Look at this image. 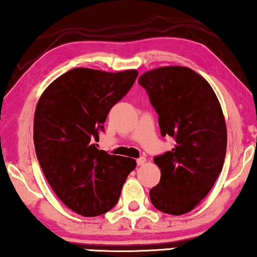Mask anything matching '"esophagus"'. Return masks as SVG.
Listing matches in <instances>:
<instances>
[{"mask_svg":"<svg viewBox=\"0 0 257 257\" xmlns=\"http://www.w3.org/2000/svg\"><path fill=\"white\" fill-rule=\"evenodd\" d=\"M146 163V158H144V156H141V158H139L137 160V165L138 166H143Z\"/></svg>","mask_w":257,"mask_h":257,"instance_id":"1","label":"esophagus"}]
</instances>
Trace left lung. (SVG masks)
<instances>
[{"label": "left lung", "instance_id": "obj_1", "mask_svg": "<svg viewBox=\"0 0 257 257\" xmlns=\"http://www.w3.org/2000/svg\"><path fill=\"white\" fill-rule=\"evenodd\" d=\"M159 114L162 137L172 151L155 156L161 170L151 202L165 213H188L206 197L224 166L227 131L220 103L209 82L188 67L148 70L138 80Z\"/></svg>", "mask_w": 257, "mask_h": 257}]
</instances>
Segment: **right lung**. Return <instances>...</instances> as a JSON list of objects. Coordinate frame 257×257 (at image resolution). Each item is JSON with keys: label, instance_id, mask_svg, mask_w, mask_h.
I'll use <instances>...</instances> for the list:
<instances>
[{"label": "right lung", "instance_id": "1", "mask_svg": "<svg viewBox=\"0 0 257 257\" xmlns=\"http://www.w3.org/2000/svg\"><path fill=\"white\" fill-rule=\"evenodd\" d=\"M136 69L118 73L74 68L45 89L37 104L33 141L48 184L70 210L83 217L110 211L135 159L98 150L111 107L127 94Z\"/></svg>", "mask_w": 257, "mask_h": 257}]
</instances>
